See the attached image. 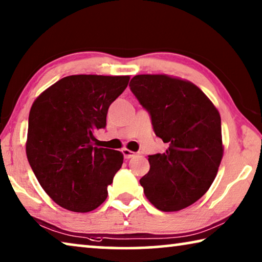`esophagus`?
<instances>
[{
  "label": "esophagus",
  "instance_id": "esophagus-1",
  "mask_svg": "<svg viewBox=\"0 0 262 262\" xmlns=\"http://www.w3.org/2000/svg\"><path fill=\"white\" fill-rule=\"evenodd\" d=\"M122 154H123V156H125L126 159H129V158H132V157L136 156V152L132 151V150L127 149V148H123V149H122Z\"/></svg>",
  "mask_w": 262,
  "mask_h": 262
}]
</instances>
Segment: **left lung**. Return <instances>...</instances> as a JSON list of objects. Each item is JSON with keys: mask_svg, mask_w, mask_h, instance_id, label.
<instances>
[{"mask_svg": "<svg viewBox=\"0 0 262 262\" xmlns=\"http://www.w3.org/2000/svg\"><path fill=\"white\" fill-rule=\"evenodd\" d=\"M129 86L168 145L148 158L150 170L140 179L144 195L162 211L184 209L206 194L219 171L224 151L219 110L200 88L170 75H136Z\"/></svg>", "mask_w": 262, "mask_h": 262, "instance_id": "left-lung-1", "label": "left lung"}]
</instances>
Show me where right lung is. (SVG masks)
Returning <instances> with one entry per match:
<instances>
[{"label":"right lung","instance_id":"add662e5","mask_svg":"<svg viewBox=\"0 0 262 262\" xmlns=\"http://www.w3.org/2000/svg\"><path fill=\"white\" fill-rule=\"evenodd\" d=\"M129 78L72 75L33 101L26 156L42 189L64 209L88 212L107 198V186L120 170L123 155L97 147L95 133L106 126L110 105Z\"/></svg>","mask_w":262,"mask_h":262}]
</instances>
